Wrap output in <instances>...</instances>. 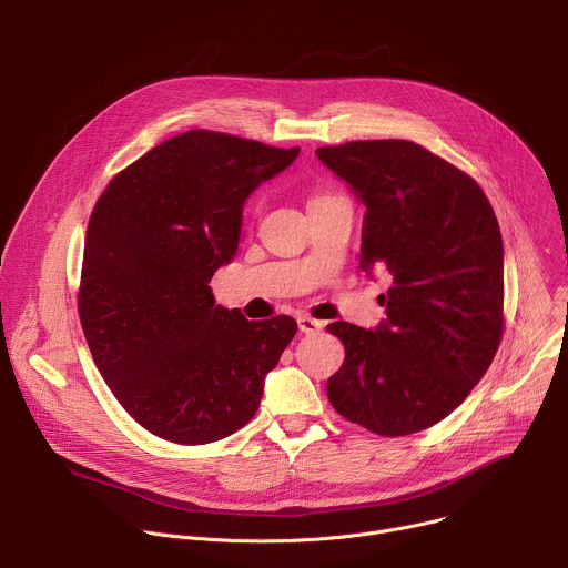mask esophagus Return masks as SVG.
I'll use <instances>...</instances> for the list:
<instances>
[{
    "mask_svg": "<svg viewBox=\"0 0 568 568\" xmlns=\"http://www.w3.org/2000/svg\"><path fill=\"white\" fill-rule=\"evenodd\" d=\"M323 328V323L312 318V316H298V331L305 333V335H314Z\"/></svg>",
    "mask_w": 568,
    "mask_h": 568,
    "instance_id": "obj_1",
    "label": "esophagus"
}]
</instances>
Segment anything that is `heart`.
<instances>
[{"label": "heart", "mask_w": 568, "mask_h": 568, "mask_svg": "<svg viewBox=\"0 0 568 568\" xmlns=\"http://www.w3.org/2000/svg\"><path fill=\"white\" fill-rule=\"evenodd\" d=\"M316 200H321V197H316ZM312 202H314V200H312Z\"/></svg>", "instance_id": "heart-1"}]
</instances>
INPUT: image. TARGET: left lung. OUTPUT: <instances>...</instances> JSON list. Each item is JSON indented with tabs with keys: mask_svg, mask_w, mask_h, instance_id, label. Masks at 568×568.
Segmentation results:
<instances>
[{
	"mask_svg": "<svg viewBox=\"0 0 568 568\" xmlns=\"http://www.w3.org/2000/svg\"><path fill=\"white\" fill-rule=\"evenodd\" d=\"M366 206L362 267L386 270V321H335L346 351L328 379L339 416L377 436L447 418L504 337V240L490 200L458 166L407 139L316 148Z\"/></svg>",
	"mask_w": 568,
	"mask_h": 568,
	"instance_id": "1",
	"label": "left lung"
}]
</instances>
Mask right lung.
<instances>
[{"instance_id": "obj_1", "label": "right lung", "mask_w": 568, "mask_h": 568, "mask_svg": "<svg viewBox=\"0 0 568 568\" xmlns=\"http://www.w3.org/2000/svg\"><path fill=\"white\" fill-rule=\"evenodd\" d=\"M298 150L189 130L139 156L99 197L80 326L110 390L150 434L204 445L258 412L296 321H247L215 305L209 283L237 250L242 204Z\"/></svg>"}]
</instances>
